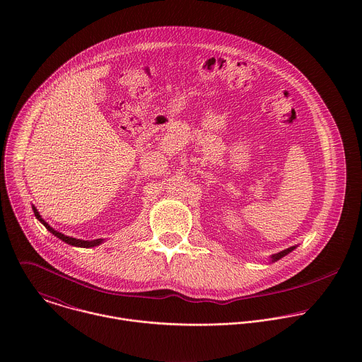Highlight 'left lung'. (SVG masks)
Here are the masks:
<instances>
[{"instance_id":"8db88e82","label":"left lung","mask_w":362,"mask_h":362,"mask_svg":"<svg viewBox=\"0 0 362 362\" xmlns=\"http://www.w3.org/2000/svg\"><path fill=\"white\" fill-rule=\"evenodd\" d=\"M293 249H296V246H291V247H288V249H285V250H281V252H278V253L271 255V257H269V262H276V261H279L281 257L286 256V255H288V253H291Z\"/></svg>"}]
</instances>
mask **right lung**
I'll return each instance as SVG.
<instances>
[{
  "label": "right lung",
  "mask_w": 362,
  "mask_h": 362,
  "mask_svg": "<svg viewBox=\"0 0 362 362\" xmlns=\"http://www.w3.org/2000/svg\"><path fill=\"white\" fill-rule=\"evenodd\" d=\"M33 211H34V215H35V218L45 226V229L48 230V232H51L53 233L54 236H57L59 239H62L63 242H66V243H69V245H71V246H77V247H94V246H98V245H101L103 242H105V239H93V240H83V239H76V238H71V236H66L64 233H62V232H59V230H56V229H53L51 228L42 218H41V215L38 214V211H37V208L35 206H33Z\"/></svg>",
  "instance_id": "obj_1"
}]
</instances>
